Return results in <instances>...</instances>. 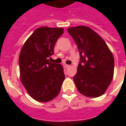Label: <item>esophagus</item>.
<instances>
[{"label":"esophagus","mask_w":126,"mask_h":126,"mask_svg":"<svg viewBox=\"0 0 126 126\" xmlns=\"http://www.w3.org/2000/svg\"><path fill=\"white\" fill-rule=\"evenodd\" d=\"M63 66H64V67H65V68H68V67H69V66H70V65H67V64H64V65H63Z\"/></svg>","instance_id":"34e87169"}]
</instances>
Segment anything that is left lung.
Returning a JSON list of instances; mask_svg holds the SVG:
<instances>
[{
  "label": "left lung",
  "mask_w": 126,
  "mask_h": 126,
  "mask_svg": "<svg viewBox=\"0 0 126 126\" xmlns=\"http://www.w3.org/2000/svg\"><path fill=\"white\" fill-rule=\"evenodd\" d=\"M69 33L76 42L80 55L74 81L82 94L98 97L105 93L114 74L112 52L96 32L88 26L69 28Z\"/></svg>",
  "instance_id": "8db88e82"
}]
</instances>
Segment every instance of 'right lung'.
I'll return each mask as SVG.
<instances>
[{
  "instance_id": "1",
  "label": "right lung",
  "mask_w": 126,
  "mask_h": 126,
  "mask_svg": "<svg viewBox=\"0 0 126 126\" xmlns=\"http://www.w3.org/2000/svg\"><path fill=\"white\" fill-rule=\"evenodd\" d=\"M63 32V28H38L21 50V82L30 96L39 102H48L57 97L65 79L63 66L48 59L54 54V46Z\"/></svg>"
}]
</instances>
